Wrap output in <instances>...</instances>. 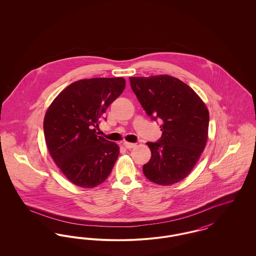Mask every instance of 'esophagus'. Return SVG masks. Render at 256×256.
Masks as SVG:
<instances>
[{"instance_id": "34e87169", "label": "esophagus", "mask_w": 256, "mask_h": 256, "mask_svg": "<svg viewBox=\"0 0 256 256\" xmlns=\"http://www.w3.org/2000/svg\"><path fill=\"white\" fill-rule=\"evenodd\" d=\"M124 146H126V148H132L134 146H136L134 143H128V142H124Z\"/></svg>"}]
</instances>
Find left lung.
Listing matches in <instances>:
<instances>
[{"instance_id":"1","label":"left lung","mask_w":256,"mask_h":256,"mask_svg":"<svg viewBox=\"0 0 256 256\" xmlns=\"http://www.w3.org/2000/svg\"><path fill=\"white\" fill-rule=\"evenodd\" d=\"M134 94L162 136L146 145L152 152L143 166L146 178L170 185L186 178L206 145L209 113L195 91L176 78L160 74L130 78Z\"/></svg>"}]
</instances>
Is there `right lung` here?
Returning a JSON list of instances; mask_svg holds the SVG:
<instances>
[{
  "mask_svg": "<svg viewBox=\"0 0 256 256\" xmlns=\"http://www.w3.org/2000/svg\"><path fill=\"white\" fill-rule=\"evenodd\" d=\"M124 86L122 78L80 80L61 91L47 110L43 128L48 150L74 185L96 187L110 176L119 146L98 136L96 128Z\"/></svg>",
  "mask_w": 256,
  "mask_h": 256,
  "instance_id": "obj_1",
  "label": "right lung"
}]
</instances>
